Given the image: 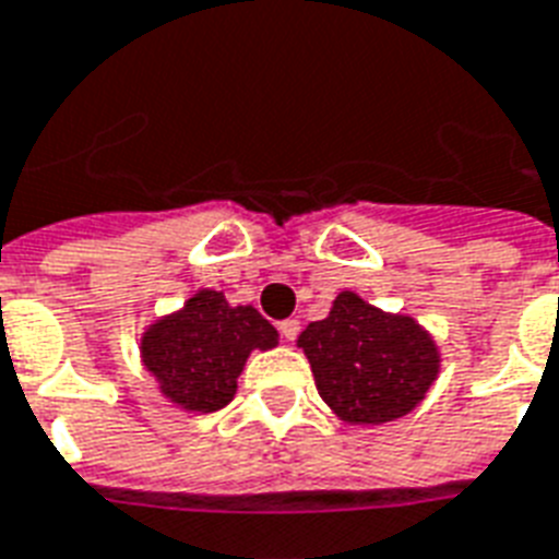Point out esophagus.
Returning <instances> with one entry per match:
<instances>
[{
    "mask_svg": "<svg viewBox=\"0 0 559 559\" xmlns=\"http://www.w3.org/2000/svg\"><path fill=\"white\" fill-rule=\"evenodd\" d=\"M278 331H281V336L287 340V343H293V340L298 336V322L296 319H284V322L278 325Z\"/></svg>",
    "mask_w": 559,
    "mask_h": 559,
    "instance_id": "esophagus-1",
    "label": "esophagus"
}]
</instances>
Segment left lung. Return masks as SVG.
<instances>
[{
  "label": "left lung",
  "mask_w": 559,
  "mask_h": 559,
  "mask_svg": "<svg viewBox=\"0 0 559 559\" xmlns=\"http://www.w3.org/2000/svg\"><path fill=\"white\" fill-rule=\"evenodd\" d=\"M322 402L348 425H383L416 411L437 381V340L407 313L369 305L355 289L298 334Z\"/></svg>",
  "instance_id": "1"
}]
</instances>
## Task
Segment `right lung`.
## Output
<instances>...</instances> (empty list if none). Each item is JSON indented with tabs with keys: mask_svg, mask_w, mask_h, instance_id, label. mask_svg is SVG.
I'll list each match as a JSON object with an SVG mask.
<instances>
[{
	"mask_svg": "<svg viewBox=\"0 0 559 559\" xmlns=\"http://www.w3.org/2000/svg\"><path fill=\"white\" fill-rule=\"evenodd\" d=\"M278 346V331L251 305H228L223 289L202 287L140 334V360L166 402L213 413L237 393L251 352Z\"/></svg>",
	"mask_w": 559,
	"mask_h": 559,
	"instance_id": "1",
	"label": "right lung"
}]
</instances>
